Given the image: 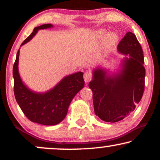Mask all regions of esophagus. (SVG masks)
I'll use <instances>...</instances> for the list:
<instances>
[{
	"mask_svg": "<svg viewBox=\"0 0 160 160\" xmlns=\"http://www.w3.org/2000/svg\"><path fill=\"white\" fill-rule=\"evenodd\" d=\"M92 73H90V72H85V73H84V79L85 81V82H89V81H90L92 79Z\"/></svg>",
	"mask_w": 160,
	"mask_h": 160,
	"instance_id": "obj_1",
	"label": "esophagus"
}]
</instances>
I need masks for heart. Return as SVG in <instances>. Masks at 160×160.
Segmentation results:
<instances>
[{
    "label": "heart",
    "mask_w": 160,
    "mask_h": 160,
    "mask_svg": "<svg viewBox=\"0 0 160 160\" xmlns=\"http://www.w3.org/2000/svg\"><path fill=\"white\" fill-rule=\"evenodd\" d=\"M105 34H106V32H105L104 30H100V31L98 32V35H99V36H101V37H103L105 36ZM116 41H117V36H116L115 34L110 33V34H108L106 37V43H107V44L112 45Z\"/></svg>",
    "instance_id": "obj_1"
}]
</instances>
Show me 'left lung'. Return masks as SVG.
Here are the masks:
<instances>
[{
	"mask_svg": "<svg viewBox=\"0 0 160 160\" xmlns=\"http://www.w3.org/2000/svg\"><path fill=\"white\" fill-rule=\"evenodd\" d=\"M117 49L130 56L124 60L121 73L106 76V72L98 68L89 84L95 114L107 122L121 121L130 115L141 101L145 88L143 53L135 35L127 32Z\"/></svg>",
	"mask_w": 160,
	"mask_h": 160,
	"instance_id": "obj_1",
	"label": "left lung"
}]
</instances>
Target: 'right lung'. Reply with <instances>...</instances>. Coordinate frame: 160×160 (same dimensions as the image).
Here are the masks:
<instances>
[{
	"label": "right lung",
	"mask_w": 160,
	"mask_h": 160,
	"mask_svg": "<svg viewBox=\"0 0 160 160\" xmlns=\"http://www.w3.org/2000/svg\"><path fill=\"white\" fill-rule=\"evenodd\" d=\"M52 27L45 24L34 28L22 45L33 37L38 30ZM19 50L13 66L14 92L17 103L26 117L31 122L43 125H55L65 119L71 100L83 88L84 81L82 72L66 76L57 86L44 94L32 92L23 84L18 72Z\"/></svg>",
	"instance_id": "obj_1"
}]
</instances>
